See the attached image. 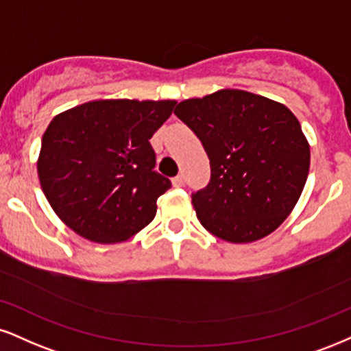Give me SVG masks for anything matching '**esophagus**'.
Listing matches in <instances>:
<instances>
[{
    "instance_id": "esophagus-1",
    "label": "esophagus",
    "mask_w": 351,
    "mask_h": 351,
    "mask_svg": "<svg viewBox=\"0 0 351 351\" xmlns=\"http://www.w3.org/2000/svg\"><path fill=\"white\" fill-rule=\"evenodd\" d=\"M171 181H173V186H175V188H181V186H184V176H183V175L175 176V178H173Z\"/></svg>"
}]
</instances>
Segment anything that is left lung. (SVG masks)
<instances>
[{"label": "left lung", "instance_id": "8db88e82", "mask_svg": "<svg viewBox=\"0 0 351 351\" xmlns=\"http://www.w3.org/2000/svg\"><path fill=\"white\" fill-rule=\"evenodd\" d=\"M175 114L209 157L208 186L191 194L202 227L232 243L255 242L276 230L309 175V143L296 116L242 90L181 101Z\"/></svg>", "mask_w": 351, "mask_h": 351}]
</instances>
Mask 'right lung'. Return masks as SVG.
<instances>
[{"instance_id": "1", "label": "right lung", "mask_w": 351, "mask_h": 351, "mask_svg": "<svg viewBox=\"0 0 351 351\" xmlns=\"http://www.w3.org/2000/svg\"><path fill=\"white\" fill-rule=\"evenodd\" d=\"M176 101L103 99L55 116L42 137L40 186L58 217L99 243L128 240L154 221L171 181L155 171L150 138Z\"/></svg>"}]
</instances>
